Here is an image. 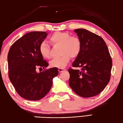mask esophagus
<instances>
[{
	"label": "esophagus",
	"instance_id": "obj_1",
	"mask_svg": "<svg viewBox=\"0 0 123 123\" xmlns=\"http://www.w3.org/2000/svg\"><path fill=\"white\" fill-rule=\"evenodd\" d=\"M58 70H59V72H63V71H64V70H66V69H64L63 68H59Z\"/></svg>",
	"mask_w": 123,
	"mask_h": 123
}]
</instances>
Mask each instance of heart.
Here are the masks:
<instances>
[{"label": "heart", "mask_w": 123, "mask_h": 123, "mask_svg": "<svg viewBox=\"0 0 123 123\" xmlns=\"http://www.w3.org/2000/svg\"><path fill=\"white\" fill-rule=\"evenodd\" d=\"M49 42L53 45L61 46V54L59 58L54 59L49 62L50 66L57 68H63L70 61V57L75 58L79 54L81 43L80 38L75 36H71L66 32L54 33L49 38ZM40 52L44 58L49 59L51 57L50 49L45 42H42L40 45Z\"/></svg>", "instance_id": "b5f03b06"}]
</instances>
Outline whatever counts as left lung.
Returning a JSON list of instances; mask_svg holds the SVG:
<instances>
[{"label":"left lung","mask_w":123,"mask_h":123,"mask_svg":"<svg viewBox=\"0 0 123 123\" xmlns=\"http://www.w3.org/2000/svg\"><path fill=\"white\" fill-rule=\"evenodd\" d=\"M74 32L80 38L81 48L72 66L81 69H69V84L78 95L91 97L100 93L109 82L112 60L100 36L83 28Z\"/></svg>","instance_id":"left-lung-1"}]
</instances>
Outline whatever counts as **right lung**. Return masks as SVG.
<instances>
[{"label":"right lung","instance_id":"1","mask_svg":"<svg viewBox=\"0 0 123 123\" xmlns=\"http://www.w3.org/2000/svg\"><path fill=\"white\" fill-rule=\"evenodd\" d=\"M48 34L31 32L18 39L10 47L8 54V75L20 96L29 100H38L47 95L53 79L58 75L57 68L37 72V67L45 69L49 63L40 52V45Z\"/></svg>","mask_w":123,"mask_h":123}]
</instances>
